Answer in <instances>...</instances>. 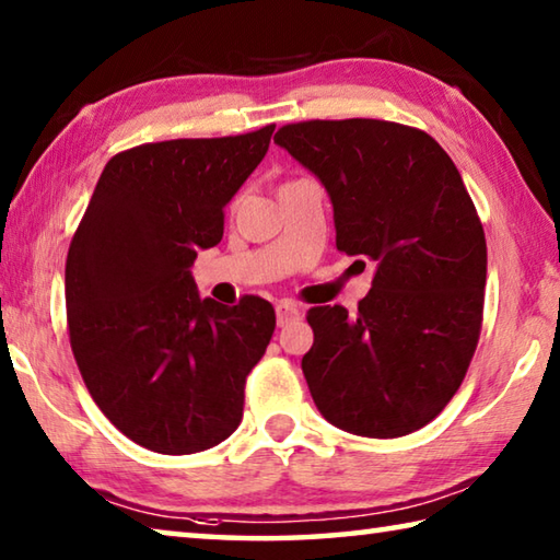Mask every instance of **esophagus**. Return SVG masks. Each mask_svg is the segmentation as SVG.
Here are the masks:
<instances>
[{
	"mask_svg": "<svg viewBox=\"0 0 560 560\" xmlns=\"http://www.w3.org/2000/svg\"><path fill=\"white\" fill-rule=\"evenodd\" d=\"M299 316H301V308L296 306V303H291V301L277 303V324L279 326H287V324H291V320H296Z\"/></svg>",
	"mask_w": 560,
	"mask_h": 560,
	"instance_id": "obj_1",
	"label": "esophagus"
}]
</instances>
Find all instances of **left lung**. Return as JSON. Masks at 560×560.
I'll list each match as a JSON object with an SVG mask.
<instances>
[{
  "instance_id": "left-lung-1",
  "label": "left lung",
  "mask_w": 560,
  "mask_h": 560,
  "mask_svg": "<svg viewBox=\"0 0 560 560\" xmlns=\"http://www.w3.org/2000/svg\"><path fill=\"white\" fill-rule=\"evenodd\" d=\"M273 143L324 185L338 249L375 261L358 314L308 311L318 412L360 438L424 428L462 385L485 311L487 240L459 170L428 132L373 118L291 122Z\"/></svg>"
}]
</instances>
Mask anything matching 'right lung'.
I'll return each mask as SVG.
<instances>
[{
    "mask_svg": "<svg viewBox=\"0 0 560 560\" xmlns=\"http://www.w3.org/2000/svg\"><path fill=\"white\" fill-rule=\"evenodd\" d=\"M273 126L165 140L108 160L66 259L71 350L101 412L140 447L195 454L240 428L244 383L267 350L269 301L202 299L197 252L222 242L224 207Z\"/></svg>",
    "mask_w": 560,
    "mask_h": 560,
    "instance_id": "right-lung-1",
    "label": "right lung"
}]
</instances>
